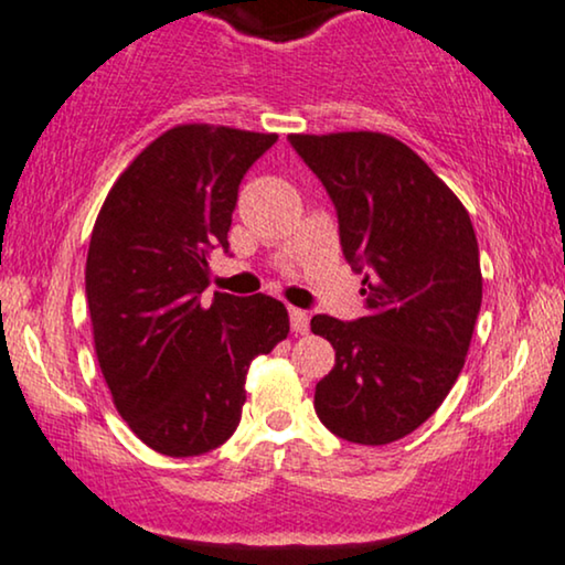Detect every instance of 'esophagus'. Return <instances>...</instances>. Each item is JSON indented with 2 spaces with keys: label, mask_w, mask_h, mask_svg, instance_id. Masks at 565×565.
I'll return each mask as SVG.
<instances>
[{
  "label": "esophagus",
  "mask_w": 565,
  "mask_h": 565,
  "mask_svg": "<svg viewBox=\"0 0 565 565\" xmlns=\"http://www.w3.org/2000/svg\"><path fill=\"white\" fill-rule=\"evenodd\" d=\"M289 320H291V331L295 333L310 331V318H307V312L299 310V307H289Z\"/></svg>",
  "instance_id": "1"
}]
</instances>
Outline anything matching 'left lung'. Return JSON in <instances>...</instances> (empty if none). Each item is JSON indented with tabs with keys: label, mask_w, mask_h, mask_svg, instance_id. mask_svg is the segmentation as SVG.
I'll return each mask as SVG.
<instances>
[{
	"label": "left lung",
	"mask_w": 565,
	"mask_h": 565,
	"mask_svg": "<svg viewBox=\"0 0 565 565\" xmlns=\"http://www.w3.org/2000/svg\"><path fill=\"white\" fill-rule=\"evenodd\" d=\"M339 216L367 316L310 320L335 349L316 412L349 443L385 446L417 430L463 367L482 305L480 247L461 200L383 132L289 135Z\"/></svg>",
	"instance_id": "obj_1"
}]
</instances>
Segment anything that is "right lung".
<instances>
[{
    "instance_id": "add662e5",
    "label": "right lung",
    "mask_w": 565,
    "mask_h": 565,
    "mask_svg": "<svg viewBox=\"0 0 565 565\" xmlns=\"http://www.w3.org/2000/svg\"><path fill=\"white\" fill-rule=\"evenodd\" d=\"M278 140L221 125H177L142 148L106 195L85 263L93 344L114 406L163 456L232 438L249 362L287 339L278 299L213 295L209 253L230 247L247 169Z\"/></svg>"
}]
</instances>
